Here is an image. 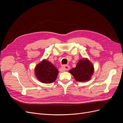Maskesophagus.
Segmentation results:
<instances>
[{
  "label": "esophagus",
  "instance_id": "1",
  "mask_svg": "<svg viewBox=\"0 0 123 123\" xmlns=\"http://www.w3.org/2000/svg\"><path fill=\"white\" fill-rule=\"evenodd\" d=\"M61 69H62V70L63 71H67V70H69L70 69V67L68 65H64L62 66V67H61Z\"/></svg>",
  "mask_w": 123,
  "mask_h": 123
}]
</instances>
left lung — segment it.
Segmentation results:
<instances>
[{
	"label": "left lung",
	"mask_w": 123,
	"mask_h": 123,
	"mask_svg": "<svg viewBox=\"0 0 123 123\" xmlns=\"http://www.w3.org/2000/svg\"><path fill=\"white\" fill-rule=\"evenodd\" d=\"M77 81L84 82L90 80L94 72V67L88 59L85 58L80 60L76 67L69 71Z\"/></svg>",
	"instance_id": "8db88e82"
}]
</instances>
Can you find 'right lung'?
<instances>
[{"label": "right lung", "mask_w": 123, "mask_h": 123, "mask_svg": "<svg viewBox=\"0 0 123 123\" xmlns=\"http://www.w3.org/2000/svg\"><path fill=\"white\" fill-rule=\"evenodd\" d=\"M34 70L37 79L45 84L54 82L58 74V70L55 66L46 59H43L37 65Z\"/></svg>", "instance_id": "add662e5"}]
</instances>
